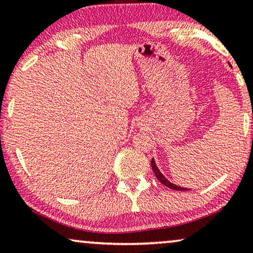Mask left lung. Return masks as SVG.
Instances as JSON below:
<instances>
[{
    "label": "left lung",
    "mask_w": 253,
    "mask_h": 253,
    "mask_svg": "<svg viewBox=\"0 0 253 253\" xmlns=\"http://www.w3.org/2000/svg\"><path fill=\"white\" fill-rule=\"evenodd\" d=\"M151 166H152V169H153V171H154V174H155V177L159 179V181L161 182V183H163L164 186L166 187H168V188H170V189H173V190H188V189H186V188H182V187H179V186H177V184H174V183H172V182H170L169 180H168L166 177H164V175L162 174V172L159 170V168L156 167V163H155V161H154V159H152V161H151Z\"/></svg>",
    "instance_id": "1"
}]
</instances>
